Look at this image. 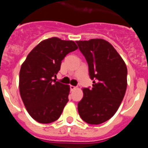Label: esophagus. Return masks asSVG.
<instances>
[{
    "instance_id": "1",
    "label": "esophagus",
    "mask_w": 148,
    "mask_h": 148,
    "mask_svg": "<svg viewBox=\"0 0 148 148\" xmlns=\"http://www.w3.org/2000/svg\"><path fill=\"white\" fill-rule=\"evenodd\" d=\"M77 87H75V86H73V85H70V90H72V91H73V90H75V89H76Z\"/></svg>"
}]
</instances>
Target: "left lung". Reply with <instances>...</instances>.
Masks as SVG:
<instances>
[{
	"mask_svg": "<svg viewBox=\"0 0 148 148\" xmlns=\"http://www.w3.org/2000/svg\"><path fill=\"white\" fill-rule=\"evenodd\" d=\"M85 57L91 89L84 88L83 99L78 102L81 118L90 125H99L118 110L126 92L127 69L125 61L113 45L101 38L77 40Z\"/></svg>",
	"mask_w": 148,
	"mask_h": 148,
	"instance_id": "8db88e82",
	"label": "left lung"
}]
</instances>
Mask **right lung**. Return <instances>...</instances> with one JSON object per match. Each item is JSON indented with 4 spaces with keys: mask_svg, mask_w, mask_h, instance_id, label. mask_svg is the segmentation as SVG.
Masks as SVG:
<instances>
[{
    "mask_svg": "<svg viewBox=\"0 0 148 148\" xmlns=\"http://www.w3.org/2000/svg\"><path fill=\"white\" fill-rule=\"evenodd\" d=\"M78 49L73 40L57 37L39 43L28 54L19 73L21 97L29 114L39 123L56 121L68 102L70 86L53 79L61 61Z\"/></svg>",
    "mask_w": 148,
    "mask_h": 148,
    "instance_id": "right-lung-1",
    "label": "right lung"
}]
</instances>
